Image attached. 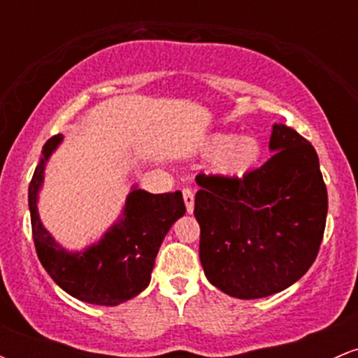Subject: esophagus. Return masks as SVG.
<instances>
[{
	"label": "esophagus",
	"instance_id": "esophagus-1",
	"mask_svg": "<svg viewBox=\"0 0 358 358\" xmlns=\"http://www.w3.org/2000/svg\"><path fill=\"white\" fill-rule=\"evenodd\" d=\"M183 200H185V205H187V212L192 213L193 205H195V199H193V192L190 188H183Z\"/></svg>",
	"mask_w": 358,
	"mask_h": 358
}]
</instances>
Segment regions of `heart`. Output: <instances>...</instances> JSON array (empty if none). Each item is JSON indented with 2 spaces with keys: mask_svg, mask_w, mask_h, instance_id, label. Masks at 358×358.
<instances>
[{
  "mask_svg": "<svg viewBox=\"0 0 358 358\" xmlns=\"http://www.w3.org/2000/svg\"><path fill=\"white\" fill-rule=\"evenodd\" d=\"M202 153L213 156L212 173L224 180L242 178L261 163L262 146L254 136L215 133L203 139Z\"/></svg>",
  "mask_w": 358,
  "mask_h": 358,
  "instance_id": "heart-1",
  "label": "heart"
}]
</instances>
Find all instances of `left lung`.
Wrapping results in <instances>:
<instances>
[{"instance_id":"8db88e82","label":"left lung","mask_w":358,"mask_h":358,"mask_svg":"<svg viewBox=\"0 0 358 358\" xmlns=\"http://www.w3.org/2000/svg\"><path fill=\"white\" fill-rule=\"evenodd\" d=\"M273 156L242 178L196 176L205 276L225 294L266 298L298 281L318 256L328 195L315 148L274 124Z\"/></svg>"}]
</instances>
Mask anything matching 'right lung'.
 <instances>
[{"label": "right lung", "instance_id": "right-lung-1", "mask_svg": "<svg viewBox=\"0 0 358 358\" xmlns=\"http://www.w3.org/2000/svg\"><path fill=\"white\" fill-rule=\"evenodd\" d=\"M64 136L43 145L42 158L28 187L35 249L40 262L65 293L99 306H116L138 296L150 285L151 271L163 239L187 208L182 192L150 193L133 185L121 217L99 242L84 250L64 249L43 227L38 213V192L45 166Z\"/></svg>", "mask_w": 358, "mask_h": 358}]
</instances>
